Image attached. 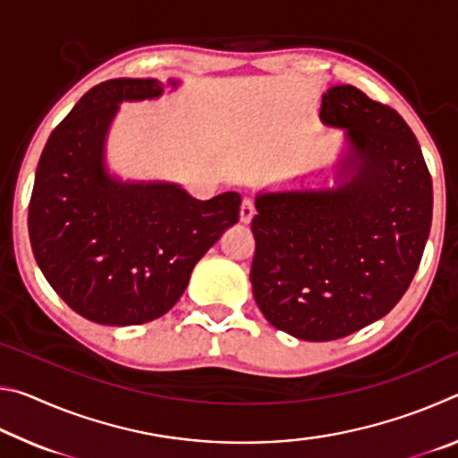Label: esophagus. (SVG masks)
Masks as SVG:
<instances>
[{
  "label": "esophagus",
  "instance_id": "esophagus-1",
  "mask_svg": "<svg viewBox=\"0 0 458 458\" xmlns=\"http://www.w3.org/2000/svg\"><path fill=\"white\" fill-rule=\"evenodd\" d=\"M254 214H257V210H254V201L244 198L242 199V206H240V222L242 224H250Z\"/></svg>",
  "mask_w": 458,
  "mask_h": 458
}]
</instances>
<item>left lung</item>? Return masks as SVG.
I'll return each instance as SVG.
<instances>
[{
	"label": "left lung",
	"instance_id": "left-lung-1",
	"mask_svg": "<svg viewBox=\"0 0 458 458\" xmlns=\"http://www.w3.org/2000/svg\"><path fill=\"white\" fill-rule=\"evenodd\" d=\"M321 121L350 151L333 190L257 196L254 301L276 329L341 339L382 319L420 265L432 222V180L412 129L352 84L331 87Z\"/></svg>",
	"mask_w": 458,
	"mask_h": 458
}]
</instances>
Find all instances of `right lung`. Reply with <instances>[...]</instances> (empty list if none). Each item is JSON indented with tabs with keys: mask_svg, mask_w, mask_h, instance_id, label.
<instances>
[{
	"mask_svg": "<svg viewBox=\"0 0 458 458\" xmlns=\"http://www.w3.org/2000/svg\"><path fill=\"white\" fill-rule=\"evenodd\" d=\"M161 92L155 79L97 84L52 131L36 169L28 230L38 267L72 311L100 325L165 315L198 260L238 222L236 191L201 201L175 183L106 172L105 141L119 105Z\"/></svg>",
	"mask_w": 458,
	"mask_h": 458,
	"instance_id": "add662e5",
	"label": "right lung"
}]
</instances>
